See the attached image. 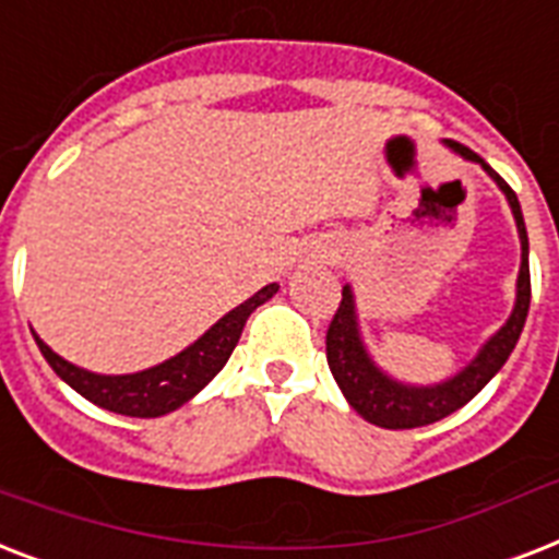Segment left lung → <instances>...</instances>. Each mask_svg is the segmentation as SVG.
<instances>
[{"label":"left lung","mask_w":559,"mask_h":559,"mask_svg":"<svg viewBox=\"0 0 559 559\" xmlns=\"http://www.w3.org/2000/svg\"><path fill=\"white\" fill-rule=\"evenodd\" d=\"M452 151H459L464 159L478 162L481 168L496 179V186L502 188L508 202H511L513 217H516V228H520L522 240V266H520V284H516V307H513L511 319L502 331L496 333L493 340L487 342L481 354L461 373H455L450 382L432 385V389H412V385H400V382L389 380L380 368L373 366L371 357L362 348L357 331V313H354V296L350 287H342V301L336 307V313L328 328V366H331L333 377L340 382L342 394L348 397V403L357 408L359 415L366 417L368 424H377L382 429H415V426H426L441 420V417L452 415L455 408L476 397L478 391L485 389L487 382L493 380V373L508 362L511 350L520 342V333L525 328L531 307V270H528V231H525V219H522L520 200L513 188L487 165L478 153L459 142H450Z\"/></svg>","instance_id":"1"}]
</instances>
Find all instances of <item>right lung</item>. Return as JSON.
<instances>
[{
	"label": "right lung",
	"mask_w": 559,
	"mask_h": 559,
	"mask_svg": "<svg viewBox=\"0 0 559 559\" xmlns=\"http://www.w3.org/2000/svg\"><path fill=\"white\" fill-rule=\"evenodd\" d=\"M275 293H278V284L263 287L249 301H243L231 313L223 316L205 336L193 342L191 348H186L168 362H162V366L139 373H124V377H104V373L83 371V368L66 362L63 357H57L39 336H34V340H37L39 354L46 357L48 366L55 368L57 377L69 382L90 403L109 408L116 415L159 417L188 403L197 391L205 389L214 380V373L226 366L228 357H231V350H235L237 340L243 333L246 319L254 313V307L270 301Z\"/></svg>",
	"instance_id": "1"
}]
</instances>
